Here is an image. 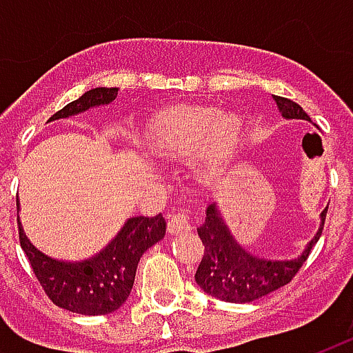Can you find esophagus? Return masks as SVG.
Listing matches in <instances>:
<instances>
[{
  "mask_svg": "<svg viewBox=\"0 0 353 353\" xmlns=\"http://www.w3.org/2000/svg\"><path fill=\"white\" fill-rule=\"evenodd\" d=\"M168 230L172 234H183L192 230V217L191 212L183 208V210H177L176 214L172 215L168 219Z\"/></svg>",
  "mask_w": 353,
  "mask_h": 353,
  "instance_id": "obj_1",
  "label": "esophagus"
}]
</instances>
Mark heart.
<instances>
[{
  "mask_svg": "<svg viewBox=\"0 0 353 353\" xmlns=\"http://www.w3.org/2000/svg\"><path fill=\"white\" fill-rule=\"evenodd\" d=\"M242 141V123L219 115L206 105H174L151 119L143 136L147 153L157 161L176 164L199 154L206 174H219L236 154Z\"/></svg>",
  "mask_w": 353,
  "mask_h": 353,
  "instance_id": "1",
  "label": "heart"
}]
</instances>
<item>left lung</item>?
I'll use <instances>...</instances> for the list:
<instances>
[{"mask_svg": "<svg viewBox=\"0 0 353 353\" xmlns=\"http://www.w3.org/2000/svg\"><path fill=\"white\" fill-rule=\"evenodd\" d=\"M285 119H306L299 103L281 96H274ZM327 210L321 214V221L325 223ZM323 225L301 257L291 261H268L257 259L252 253L242 250L230 236L229 229L225 227L221 215L215 204H210L206 210V221L199 229V236L204 244V255L200 261L194 280L208 295L221 299L225 303H252L255 299L272 293L283 288L293 280L301 266L306 263L312 248L321 236Z\"/></svg>", "mask_w": 353, "mask_h": 353, "instance_id": "left-lung-1", "label": "left lung"}]
</instances>
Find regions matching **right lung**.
I'll return each instance as SVG.
<instances>
[{
	"mask_svg": "<svg viewBox=\"0 0 353 353\" xmlns=\"http://www.w3.org/2000/svg\"><path fill=\"white\" fill-rule=\"evenodd\" d=\"M115 98L117 88H92L79 100L57 111L49 121L75 115ZM164 232L166 223L162 214L132 217L124 223L115 240L96 257L81 263H60L37 252L28 242L19 223L20 248L26 253L45 295L60 308L83 316H103L123 306L134 285L139 257L162 240Z\"/></svg>",
	"mask_w": 353,
	"mask_h": 353,
	"instance_id": "add662e5",
	"label": "right lung"
}]
</instances>
